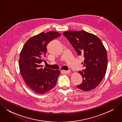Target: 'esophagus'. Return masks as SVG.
Returning a JSON list of instances; mask_svg holds the SVG:
<instances>
[{"instance_id": "1", "label": "esophagus", "mask_w": 122, "mask_h": 122, "mask_svg": "<svg viewBox=\"0 0 122 122\" xmlns=\"http://www.w3.org/2000/svg\"><path fill=\"white\" fill-rule=\"evenodd\" d=\"M62 72L64 73H65V74H69L70 73V70H68V71H65V70H63Z\"/></svg>"}]
</instances>
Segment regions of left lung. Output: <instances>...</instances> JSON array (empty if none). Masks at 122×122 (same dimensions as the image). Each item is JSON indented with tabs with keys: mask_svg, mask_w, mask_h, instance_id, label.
<instances>
[{
	"mask_svg": "<svg viewBox=\"0 0 122 122\" xmlns=\"http://www.w3.org/2000/svg\"><path fill=\"white\" fill-rule=\"evenodd\" d=\"M79 56L84 57L81 64L85 69L79 71L82 81L76 86L82 91L88 92L97 87L104 77L107 67L106 49L96 36L81 31H68L63 33Z\"/></svg>",
	"mask_w": 122,
	"mask_h": 122,
	"instance_id": "8db88e82",
	"label": "left lung"
}]
</instances>
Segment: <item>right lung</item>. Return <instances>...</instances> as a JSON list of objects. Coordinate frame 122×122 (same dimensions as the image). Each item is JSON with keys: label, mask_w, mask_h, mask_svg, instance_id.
Listing matches in <instances>:
<instances>
[{"label": "right lung", "mask_w": 122, "mask_h": 122, "mask_svg": "<svg viewBox=\"0 0 122 122\" xmlns=\"http://www.w3.org/2000/svg\"><path fill=\"white\" fill-rule=\"evenodd\" d=\"M61 35L50 31L31 37L25 42L20 53L19 68L25 84L35 92L43 94L56 85L59 70L42 68L47 44Z\"/></svg>", "instance_id": "right-lung-1"}]
</instances>
